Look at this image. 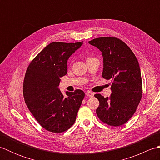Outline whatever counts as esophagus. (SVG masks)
Masks as SVG:
<instances>
[{
  "mask_svg": "<svg viewBox=\"0 0 160 160\" xmlns=\"http://www.w3.org/2000/svg\"><path fill=\"white\" fill-rule=\"evenodd\" d=\"M86 95H87V96H89L90 98H92L93 96L94 93H92V92H91L90 91H87V92H86Z\"/></svg>",
  "mask_w": 160,
  "mask_h": 160,
  "instance_id": "obj_1",
  "label": "esophagus"
}]
</instances>
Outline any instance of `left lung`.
<instances>
[{"label":"left lung","instance_id":"obj_1","mask_svg":"<svg viewBox=\"0 0 160 160\" xmlns=\"http://www.w3.org/2000/svg\"><path fill=\"white\" fill-rule=\"evenodd\" d=\"M89 43L102 52V77L112 82L109 97L94 96L100 102L97 115L108 125L121 126L135 113L142 98V76L138 59L123 41L114 37H101Z\"/></svg>","mask_w":160,"mask_h":160}]
</instances>
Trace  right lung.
<instances>
[{
    "instance_id": "obj_1",
    "label": "right lung",
    "mask_w": 160,
    "mask_h": 160,
    "mask_svg": "<svg viewBox=\"0 0 160 160\" xmlns=\"http://www.w3.org/2000/svg\"><path fill=\"white\" fill-rule=\"evenodd\" d=\"M82 42H53L45 47L27 69L23 83L25 103L36 120L47 131L62 132L72 126L84 98V91H66L58 88L60 78L67 73L69 57Z\"/></svg>"
}]
</instances>
